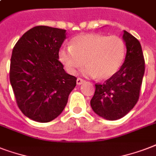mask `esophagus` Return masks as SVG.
I'll use <instances>...</instances> for the list:
<instances>
[{
	"label": "esophagus",
	"mask_w": 156,
	"mask_h": 156,
	"mask_svg": "<svg viewBox=\"0 0 156 156\" xmlns=\"http://www.w3.org/2000/svg\"><path fill=\"white\" fill-rule=\"evenodd\" d=\"M84 82H85V81L83 80V79H82V78H77V81H76V83H77V85H81V84H83Z\"/></svg>",
	"instance_id": "esophagus-1"
}]
</instances>
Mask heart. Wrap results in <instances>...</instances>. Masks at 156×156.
<instances>
[{
	"label": "heart",
	"mask_w": 156,
	"mask_h": 156,
	"mask_svg": "<svg viewBox=\"0 0 156 156\" xmlns=\"http://www.w3.org/2000/svg\"><path fill=\"white\" fill-rule=\"evenodd\" d=\"M126 56L124 40L116 35L86 34L74 38L69 47L59 50L58 57L66 71L75 74L85 63L83 75L107 79L118 71Z\"/></svg>",
	"instance_id": "heart-1"
}]
</instances>
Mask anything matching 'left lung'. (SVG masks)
I'll list each match as a JSON object with an SVG mask.
<instances>
[{
  "mask_svg": "<svg viewBox=\"0 0 156 156\" xmlns=\"http://www.w3.org/2000/svg\"><path fill=\"white\" fill-rule=\"evenodd\" d=\"M122 39L126 46L123 65L103 84H95V94L90 100L95 113L109 121L123 117L137 104L145 72L139 41L126 30H123Z\"/></svg>",
  "mask_w": 156,
  "mask_h": 156,
  "instance_id": "obj_1",
  "label": "left lung"
}]
</instances>
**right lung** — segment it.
<instances>
[{"label": "right lung", "instance_id": "1", "mask_svg": "<svg viewBox=\"0 0 156 156\" xmlns=\"http://www.w3.org/2000/svg\"><path fill=\"white\" fill-rule=\"evenodd\" d=\"M66 30L37 26L16 43L9 79L18 108L33 121L45 123L56 118L66 106L77 78L59 61Z\"/></svg>", "mask_w": 156, "mask_h": 156}]
</instances>
